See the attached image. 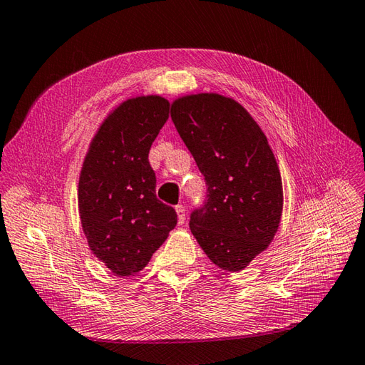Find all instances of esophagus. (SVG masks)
<instances>
[{
    "label": "esophagus",
    "mask_w": 365,
    "mask_h": 365,
    "mask_svg": "<svg viewBox=\"0 0 365 365\" xmlns=\"http://www.w3.org/2000/svg\"><path fill=\"white\" fill-rule=\"evenodd\" d=\"M185 207L183 205H177L175 207V212H177V220H179V225L185 223V217H186V212H185Z\"/></svg>",
    "instance_id": "esophagus-1"
}]
</instances>
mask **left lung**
<instances>
[{"instance_id":"left-lung-1","label":"left lung","mask_w":365,"mask_h":365,"mask_svg":"<svg viewBox=\"0 0 365 365\" xmlns=\"http://www.w3.org/2000/svg\"><path fill=\"white\" fill-rule=\"evenodd\" d=\"M177 133L207 182L190 228L212 264L240 272L272 244L284 207L282 179L264 130L230 97L202 92L171 105Z\"/></svg>"}]
</instances>
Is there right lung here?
I'll use <instances>...</instances> for the list:
<instances>
[{
	"mask_svg": "<svg viewBox=\"0 0 365 365\" xmlns=\"http://www.w3.org/2000/svg\"><path fill=\"white\" fill-rule=\"evenodd\" d=\"M170 117L160 96L128 98L103 120L78 182V211L88 245L120 277L137 274L175 227L177 214L155 195L148 154Z\"/></svg>",
	"mask_w": 365,
	"mask_h": 365,
	"instance_id": "1",
	"label": "right lung"
}]
</instances>
